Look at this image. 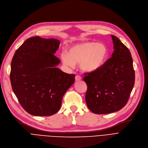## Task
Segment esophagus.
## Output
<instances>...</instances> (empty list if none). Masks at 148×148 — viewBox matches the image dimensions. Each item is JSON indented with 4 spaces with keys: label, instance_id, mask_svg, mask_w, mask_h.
Returning a JSON list of instances; mask_svg holds the SVG:
<instances>
[{
    "label": "esophagus",
    "instance_id": "esophagus-1",
    "mask_svg": "<svg viewBox=\"0 0 148 148\" xmlns=\"http://www.w3.org/2000/svg\"><path fill=\"white\" fill-rule=\"evenodd\" d=\"M81 79H82L81 76H79V75H76V76H75V81H80Z\"/></svg>",
    "mask_w": 148,
    "mask_h": 148
}]
</instances>
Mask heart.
<instances>
[{
  "mask_svg": "<svg viewBox=\"0 0 148 148\" xmlns=\"http://www.w3.org/2000/svg\"><path fill=\"white\" fill-rule=\"evenodd\" d=\"M107 55L108 48L104 44L85 42L70 47L68 53L62 51L61 58L68 67H73L75 62H80L82 70L90 72L102 66Z\"/></svg>",
  "mask_w": 148,
  "mask_h": 148,
  "instance_id": "heart-1",
  "label": "heart"
}]
</instances>
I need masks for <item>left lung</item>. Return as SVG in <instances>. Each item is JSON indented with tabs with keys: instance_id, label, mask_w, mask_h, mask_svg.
Returning <instances> with one entry per match:
<instances>
[{
	"instance_id": "8db88e82",
	"label": "left lung",
	"mask_w": 148,
	"mask_h": 148,
	"mask_svg": "<svg viewBox=\"0 0 148 148\" xmlns=\"http://www.w3.org/2000/svg\"><path fill=\"white\" fill-rule=\"evenodd\" d=\"M114 43L112 57L98 69L84 73L87 86L86 101L96 114H108L120 110L131 95L135 83L132 58L127 47L111 35Z\"/></svg>"
}]
</instances>
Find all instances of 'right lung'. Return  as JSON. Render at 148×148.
<instances>
[{
	"label": "right lung",
	"mask_w": 148,
	"mask_h": 148,
	"mask_svg": "<svg viewBox=\"0 0 148 148\" xmlns=\"http://www.w3.org/2000/svg\"><path fill=\"white\" fill-rule=\"evenodd\" d=\"M60 41L34 36L16 51L11 64L10 81L18 101L28 114L51 116L60 110L64 95L75 81L74 74L63 72L54 54Z\"/></svg>",
	"instance_id": "obj_1"
}]
</instances>
